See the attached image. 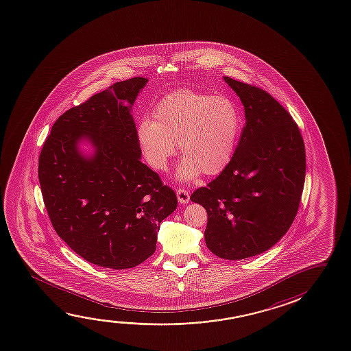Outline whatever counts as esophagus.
<instances>
[{
    "label": "esophagus",
    "mask_w": 351,
    "mask_h": 351,
    "mask_svg": "<svg viewBox=\"0 0 351 351\" xmlns=\"http://www.w3.org/2000/svg\"><path fill=\"white\" fill-rule=\"evenodd\" d=\"M176 195H178V200L181 204H187L189 202V192L184 189H178L176 191Z\"/></svg>",
    "instance_id": "34e87169"
}]
</instances>
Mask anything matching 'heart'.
<instances>
[{
	"mask_svg": "<svg viewBox=\"0 0 351 351\" xmlns=\"http://www.w3.org/2000/svg\"><path fill=\"white\" fill-rule=\"evenodd\" d=\"M241 119L236 104L222 95L205 96L189 90L175 92L158 103L153 121L137 128V142L147 164L165 171L178 152L184 154L180 181L222 173L237 146Z\"/></svg>",
	"mask_w": 351,
	"mask_h": 351,
	"instance_id": "1",
	"label": "heart"
}]
</instances>
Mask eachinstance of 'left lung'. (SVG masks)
I'll use <instances>...</instances> for the list:
<instances>
[{
    "instance_id": "1",
    "label": "left lung",
    "mask_w": 351,
    "mask_h": 351,
    "mask_svg": "<svg viewBox=\"0 0 351 351\" xmlns=\"http://www.w3.org/2000/svg\"><path fill=\"white\" fill-rule=\"evenodd\" d=\"M244 106L245 125L226 169L191 200L208 213L211 253L242 260L264 253L286 234L299 209L306 159L291 114L259 87L223 76Z\"/></svg>"
}]
</instances>
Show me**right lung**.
<instances>
[{"label":"right lung","instance_id":"add662e5","mask_svg":"<svg viewBox=\"0 0 351 351\" xmlns=\"http://www.w3.org/2000/svg\"><path fill=\"white\" fill-rule=\"evenodd\" d=\"M147 82L120 81L66 110L38 158L43 202L57 234L82 259L114 270L148 259L160 222L178 206L173 189L141 162L131 109Z\"/></svg>","mask_w":351,"mask_h":351}]
</instances>
